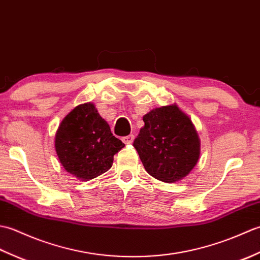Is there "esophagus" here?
<instances>
[{"label":"esophagus","instance_id":"1","mask_svg":"<svg viewBox=\"0 0 260 260\" xmlns=\"http://www.w3.org/2000/svg\"><path fill=\"white\" fill-rule=\"evenodd\" d=\"M121 141H123L125 144H131V143H133V141H134V135L129 134L127 136H124L123 139H121Z\"/></svg>","mask_w":260,"mask_h":260}]
</instances>
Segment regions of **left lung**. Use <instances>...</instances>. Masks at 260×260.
I'll use <instances>...</instances> for the list:
<instances>
[{
	"mask_svg": "<svg viewBox=\"0 0 260 260\" xmlns=\"http://www.w3.org/2000/svg\"><path fill=\"white\" fill-rule=\"evenodd\" d=\"M144 126L133 145L147 173L173 183L196 167L200 141L192 121L175 105L155 108L146 114Z\"/></svg>",
	"mask_w": 260,
	"mask_h": 260,
	"instance_id": "obj_1",
	"label": "left lung"
}]
</instances>
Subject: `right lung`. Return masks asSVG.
<instances>
[{
    "label": "right lung",
    "instance_id": "add662e5",
    "mask_svg": "<svg viewBox=\"0 0 260 260\" xmlns=\"http://www.w3.org/2000/svg\"><path fill=\"white\" fill-rule=\"evenodd\" d=\"M124 146L90 103L71 110L56 134L60 163L69 173L85 181L107 172L114 155Z\"/></svg>",
    "mask_w": 260,
    "mask_h": 260
}]
</instances>
